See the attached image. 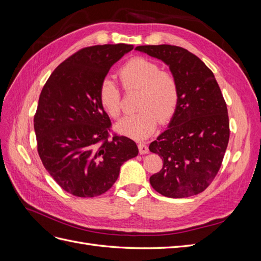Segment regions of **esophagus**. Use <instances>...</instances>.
<instances>
[{"mask_svg": "<svg viewBox=\"0 0 261 261\" xmlns=\"http://www.w3.org/2000/svg\"><path fill=\"white\" fill-rule=\"evenodd\" d=\"M138 149H139V152L141 154H146V153L149 152V148H148L146 143H139L138 144Z\"/></svg>", "mask_w": 261, "mask_h": 261, "instance_id": "esophagus-1", "label": "esophagus"}]
</instances>
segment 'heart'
<instances>
[{
  "mask_svg": "<svg viewBox=\"0 0 261 261\" xmlns=\"http://www.w3.org/2000/svg\"><path fill=\"white\" fill-rule=\"evenodd\" d=\"M125 90H140L137 101L139 111L123 117L116 124V130L134 139H145L154 132L158 122L165 123L175 114L179 90L175 77L161 70L156 63L145 58L128 61L120 69ZM99 101L111 117H117L122 110L120 87L111 78H106L99 87Z\"/></svg>",
  "mask_w": 261,
  "mask_h": 261,
  "instance_id": "1",
  "label": "heart"
}]
</instances>
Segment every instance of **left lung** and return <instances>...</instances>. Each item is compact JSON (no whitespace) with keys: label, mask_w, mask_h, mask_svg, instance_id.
<instances>
[{"label":"left lung","mask_w":261,"mask_h":261,"mask_svg":"<svg viewBox=\"0 0 261 261\" xmlns=\"http://www.w3.org/2000/svg\"><path fill=\"white\" fill-rule=\"evenodd\" d=\"M136 50L164 62L179 90L169 128L149 146L163 161L150 184L170 198L199 194L218 174L230 138L227 108L216 77L198 57L180 46L139 45Z\"/></svg>","instance_id":"left-lung-1"}]
</instances>
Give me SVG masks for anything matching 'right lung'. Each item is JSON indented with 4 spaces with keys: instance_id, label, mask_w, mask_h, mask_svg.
<instances>
[{
    "instance_id": "add662e5",
    "label": "right lung",
    "mask_w": 261,
    "mask_h": 261,
    "mask_svg": "<svg viewBox=\"0 0 261 261\" xmlns=\"http://www.w3.org/2000/svg\"><path fill=\"white\" fill-rule=\"evenodd\" d=\"M130 44L84 48L53 70L34 118L37 149L45 170L65 192L96 197L113 186L121 165L138 154L134 140L110 135L111 121L99 87Z\"/></svg>"
}]
</instances>
